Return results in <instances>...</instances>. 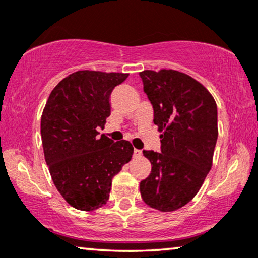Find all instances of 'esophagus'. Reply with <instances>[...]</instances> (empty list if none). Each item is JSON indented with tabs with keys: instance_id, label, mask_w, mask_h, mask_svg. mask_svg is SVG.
Here are the masks:
<instances>
[{
	"instance_id": "obj_1",
	"label": "esophagus",
	"mask_w": 258,
	"mask_h": 258,
	"mask_svg": "<svg viewBox=\"0 0 258 258\" xmlns=\"http://www.w3.org/2000/svg\"><path fill=\"white\" fill-rule=\"evenodd\" d=\"M141 150L140 149H134V156H135V158H137V156H141Z\"/></svg>"
}]
</instances>
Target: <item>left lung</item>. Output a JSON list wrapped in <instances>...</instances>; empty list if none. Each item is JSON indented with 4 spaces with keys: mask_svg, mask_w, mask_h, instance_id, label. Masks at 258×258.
I'll use <instances>...</instances> for the list:
<instances>
[{
    "mask_svg": "<svg viewBox=\"0 0 258 258\" xmlns=\"http://www.w3.org/2000/svg\"><path fill=\"white\" fill-rule=\"evenodd\" d=\"M159 126L161 153L143 150L152 172L140 182L147 205L162 212L195 198L212 167L218 137L217 105L211 93L185 73L174 70L140 72Z\"/></svg>",
    "mask_w": 258,
    "mask_h": 258,
    "instance_id": "left-lung-1",
    "label": "left lung"
}]
</instances>
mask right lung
Returning a JSON list of instances; mask_svg holds the SVG:
<instances>
[{"instance_id": "right-lung-1", "label": "right lung", "mask_w": 258, "mask_h": 258, "mask_svg": "<svg viewBox=\"0 0 258 258\" xmlns=\"http://www.w3.org/2000/svg\"><path fill=\"white\" fill-rule=\"evenodd\" d=\"M128 73L77 71L53 89L41 116V139L52 180L72 207L92 211L106 204L112 178L134 153L129 141L113 142L104 129L110 95Z\"/></svg>"}]
</instances>
